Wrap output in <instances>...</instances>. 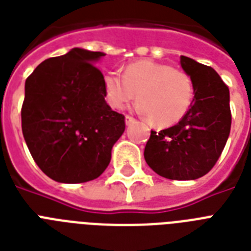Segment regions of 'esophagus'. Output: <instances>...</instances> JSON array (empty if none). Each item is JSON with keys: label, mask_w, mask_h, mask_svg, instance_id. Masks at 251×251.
Instances as JSON below:
<instances>
[{"label": "esophagus", "mask_w": 251, "mask_h": 251, "mask_svg": "<svg viewBox=\"0 0 251 251\" xmlns=\"http://www.w3.org/2000/svg\"><path fill=\"white\" fill-rule=\"evenodd\" d=\"M134 121H135V119H134V117H131V116H129V115H126V117H125L126 125H131Z\"/></svg>", "instance_id": "34e87169"}]
</instances>
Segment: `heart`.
I'll use <instances>...</instances> for the list:
<instances>
[{
	"label": "heart",
	"instance_id": "obj_1",
	"mask_svg": "<svg viewBox=\"0 0 251 251\" xmlns=\"http://www.w3.org/2000/svg\"><path fill=\"white\" fill-rule=\"evenodd\" d=\"M103 85L112 108L124 109L138 98V111L160 127L173 126L184 119L195 97L188 75L152 59L129 64L124 76L107 72Z\"/></svg>",
	"mask_w": 251,
	"mask_h": 251
}]
</instances>
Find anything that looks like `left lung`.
<instances>
[{
  "label": "left lung",
  "instance_id": "obj_1",
  "mask_svg": "<svg viewBox=\"0 0 251 251\" xmlns=\"http://www.w3.org/2000/svg\"><path fill=\"white\" fill-rule=\"evenodd\" d=\"M180 66L195 89L184 119L161 131H151L144 158L154 173L173 180H193L210 172L231 131L229 90L211 67L187 56Z\"/></svg>",
  "mask_w": 251,
  "mask_h": 251
}]
</instances>
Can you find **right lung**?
<instances>
[{"mask_svg":"<svg viewBox=\"0 0 251 251\" xmlns=\"http://www.w3.org/2000/svg\"><path fill=\"white\" fill-rule=\"evenodd\" d=\"M104 52L75 48L46 59L25 81L22 130L34 162L59 183L97 179L125 131V116L105 101Z\"/></svg>","mask_w":251,"mask_h":251,"instance_id":"right-lung-1","label":"right lung"}]
</instances>
